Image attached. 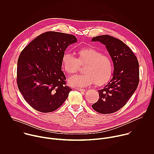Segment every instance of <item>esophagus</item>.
Here are the masks:
<instances>
[{
    "instance_id": "34e87169",
    "label": "esophagus",
    "mask_w": 154,
    "mask_h": 154,
    "mask_svg": "<svg viewBox=\"0 0 154 154\" xmlns=\"http://www.w3.org/2000/svg\"><path fill=\"white\" fill-rule=\"evenodd\" d=\"M77 90L79 91H82V92H84L85 91V89H83V88H75Z\"/></svg>"
}]
</instances>
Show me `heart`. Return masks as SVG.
I'll list each match as a JSON object with an SVG mask.
<instances>
[{"mask_svg":"<svg viewBox=\"0 0 154 154\" xmlns=\"http://www.w3.org/2000/svg\"><path fill=\"white\" fill-rule=\"evenodd\" d=\"M78 58L72 54L65 52L61 58L64 71L68 74L76 72L80 64H85L83 72L69 78L68 82L72 86L86 87L93 83L102 85L110 79L113 70V61L108 55L92 48H84L77 51Z\"/></svg>","mask_w":154,"mask_h":154,"instance_id":"1","label":"heart"}]
</instances>
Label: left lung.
Returning <instances> with one entry per match:
<instances>
[{
    "label": "left lung",
    "instance_id": "1",
    "mask_svg": "<svg viewBox=\"0 0 154 154\" xmlns=\"http://www.w3.org/2000/svg\"><path fill=\"white\" fill-rule=\"evenodd\" d=\"M91 40L105 46L114 65L112 79L98 90L99 99L92 107L102 114L113 113L122 108L136 91L139 83V63L132 51L116 38L106 35Z\"/></svg>",
    "mask_w": 154,
    "mask_h": 154
}]
</instances>
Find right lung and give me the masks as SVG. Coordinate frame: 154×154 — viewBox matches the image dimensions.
Returning a JSON list of instances; mask_svg holds the SVG:
<instances>
[{"label":"right lung","instance_id":"obj_1","mask_svg":"<svg viewBox=\"0 0 154 154\" xmlns=\"http://www.w3.org/2000/svg\"><path fill=\"white\" fill-rule=\"evenodd\" d=\"M77 41L72 35L48 32L35 38L21 52L17 66V86L36 110L54 112L68 98L72 89L66 86L61 58L66 48Z\"/></svg>","mask_w":154,"mask_h":154}]
</instances>
